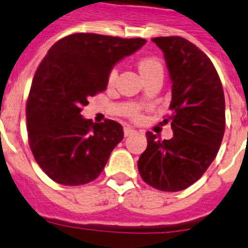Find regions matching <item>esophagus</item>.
<instances>
[{"label": "esophagus", "instance_id": "1", "mask_svg": "<svg viewBox=\"0 0 248 248\" xmlns=\"http://www.w3.org/2000/svg\"><path fill=\"white\" fill-rule=\"evenodd\" d=\"M135 133V130L133 128H130V126H125L124 128V135L125 137H130V135H133Z\"/></svg>", "mask_w": 248, "mask_h": 248}]
</instances>
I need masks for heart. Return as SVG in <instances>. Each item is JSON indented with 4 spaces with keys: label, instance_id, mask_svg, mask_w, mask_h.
<instances>
[{
    "label": "heart",
    "instance_id": "obj_1",
    "mask_svg": "<svg viewBox=\"0 0 248 248\" xmlns=\"http://www.w3.org/2000/svg\"><path fill=\"white\" fill-rule=\"evenodd\" d=\"M138 67H139V71L141 73V76L146 77L149 74L154 73L156 71H163V65L160 63V61L155 57H144L139 61L138 63ZM118 77V69L115 67L111 68L110 72L108 74V84L113 85L117 80ZM130 117L134 118V119H138L139 118V111H138L137 108H133L130 110Z\"/></svg>",
    "mask_w": 248,
    "mask_h": 248
}]
</instances>
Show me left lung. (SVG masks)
Segmentation results:
<instances>
[{
    "label": "left lung",
    "mask_w": 248,
    "mask_h": 248,
    "mask_svg": "<svg viewBox=\"0 0 248 248\" xmlns=\"http://www.w3.org/2000/svg\"><path fill=\"white\" fill-rule=\"evenodd\" d=\"M171 79L170 114L174 137L148 131L138 161L140 176L161 191L175 192L198 181L217 155L225 133V95L210 58L183 37H156Z\"/></svg>",
    "instance_id": "8db88e82"
}]
</instances>
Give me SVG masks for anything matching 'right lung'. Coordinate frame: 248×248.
Returning <instances> with one entry per match:
<instances>
[{
  "mask_svg": "<svg viewBox=\"0 0 248 248\" xmlns=\"http://www.w3.org/2000/svg\"><path fill=\"white\" fill-rule=\"evenodd\" d=\"M146 43L74 33L54 43L37 68L26 108L28 141L37 164L53 181L84 185L103 171L123 140L119 123L95 124L82 117L88 98L105 91L111 68Z\"/></svg>",
  "mask_w": 248,
  "mask_h": 248,
  "instance_id": "1",
  "label": "right lung"
}]
</instances>
